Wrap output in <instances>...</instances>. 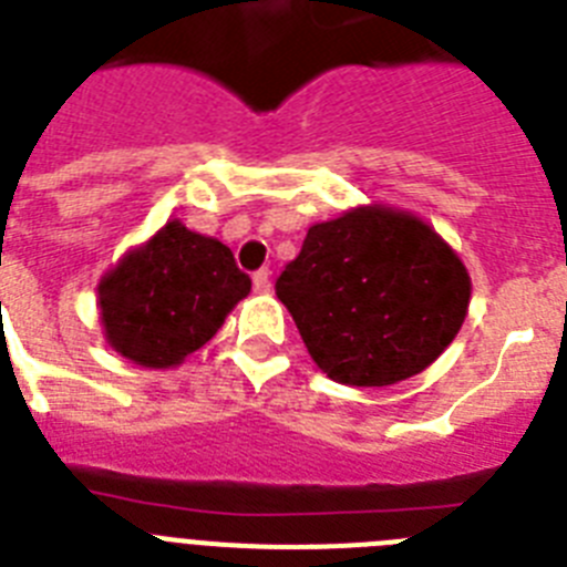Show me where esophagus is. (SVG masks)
Wrapping results in <instances>:
<instances>
[{
  "label": "esophagus",
  "instance_id": "34e87169",
  "mask_svg": "<svg viewBox=\"0 0 567 567\" xmlns=\"http://www.w3.org/2000/svg\"><path fill=\"white\" fill-rule=\"evenodd\" d=\"M272 272H269V269H258V272L252 275V289L258 295H269L272 292Z\"/></svg>",
  "mask_w": 567,
  "mask_h": 567
}]
</instances>
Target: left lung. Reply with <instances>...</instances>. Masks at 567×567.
I'll return each mask as SVG.
<instances>
[{"label":"left lung","mask_w":567,"mask_h":567,"mask_svg":"<svg viewBox=\"0 0 567 567\" xmlns=\"http://www.w3.org/2000/svg\"><path fill=\"white\" fill-rule=\"evenodd\" d=\"M275 292L327 378L392 385L457 338L471 278L423 218L369 204L312 224Z\"/></svg>","instance_id":"1"}]
</instances>
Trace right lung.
Segmentation results:
<instances>
[{
  "instance_id": "1",
  "label": "right lung",
  "mask_w": 567,
  "mask_h": 567,
  "mask_svg": "<svg viewBox=\"0 0 567 567\" xmlns=\"http://www.w3.org/2000/svg\"><path fill=\"white\" fill-rule=\"evenodd\" d=\"M249 289L229 247L173 218L99 280L104 340L130 363L173 369L224 327Z\"/></svg>"
}]
</instances>
